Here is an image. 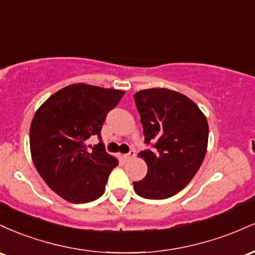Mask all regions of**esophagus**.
Instances as JSON below:
<instances>
[{
  "mask_svg": "<svg viewBox=\"0 0 255 255\" xmlns=\"http://www.w3.org/2000/svg\"><path fill=\"white\" fill-rule=\"evenodd\" d=\"M135 154H136V151L133 149H131L128 154H124V159L125 160H130L131 158H133V156H135Z\"/></svg>",
  "mask_w": 255,
  "mask_h": 255,
  "instance_id": "1",
  "label": "esophagus"
}]
</instances>
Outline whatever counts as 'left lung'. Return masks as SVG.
Instances as JSON below:
<instances>
[{
    "mask_svg": "<svg viewBox=\"0 0 255 255\" xmlns=\"http://www.w3.org/2000/svg\"><path fill=\"white\" fill-rule=\"evenodd\" d=\"M133 99L144 143L150 147L139 151L148 172L142 181L133 182V189L144 199H167L193 179L204 161L207 119L190 99L173 90H141Z\"/></svg>",
    "mask_w": 255,
    "mask_h": 255,
    "instance_id": "left-lung-1",
    "label": "left lung"
}]
</instances>
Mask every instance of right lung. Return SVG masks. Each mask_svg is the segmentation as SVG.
Segmentation results:
<instances>
[{"label": "right lung", "mask_w": 255, "mask_h": 255, "mask_svg": "<svg viewBox=\"0 0 255 255\" xmlns=\"http://www.w3.org/2000/svg\"><path fill=\"white\" fill-rule=\"evenodd\" d=\"M124 91L88 84H72L43 104L30 128V147L37 171L58 195L74 204L104 195L105 185L118 160L106 153L101 142L88 149L106 117Z\"/></svg>", "instance_id": "1"}]
</instances>
